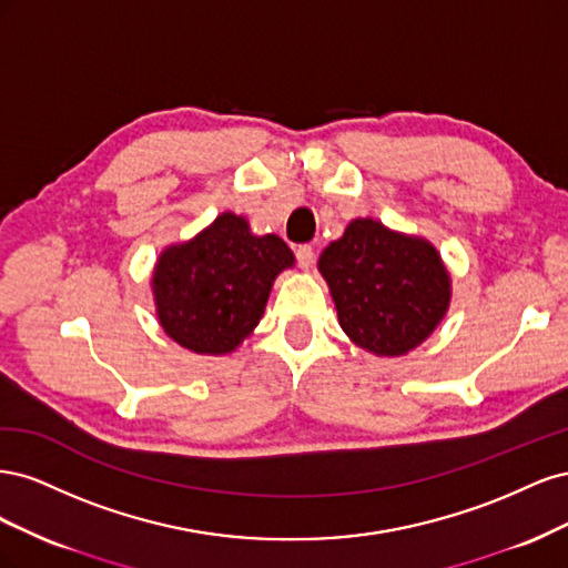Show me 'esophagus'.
Here are the masks:
<instances>
[{"label": "esophagus", "instance_id": "obj_1", "mask_svg": "<svg viewBox=\"0 0 568 568\" xmlns=\"http://www.w3.org/2000/svg\"><path fill=\"white\" fill-rule=\"evenodd\" d=\"M296 257H298V265H301L303 270H311V267H313V263H315V248H313V246H307V244H303V246H298Z\"/></svg>", "mask_w": 568, "mask_h": 568}]
</instances>
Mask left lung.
I'll return each mask as SVG.
<instances>
[{
	"label": "left lung",
	"mask_w": 568,
	"mask_h": 568,
	"mask_svg": "<svg viewBox=\"0 0 568 568\" xmlns=\"http://www.w3.org/2000/svg\"><path fill=\"white\" fill-rule=\"evenodd\" d=\"M341 329L372 355L400 357L432 336L448 315L453 280L424 236L374 217L348 222L317 261Z\"/></svg>",
	"instance_id": "left-lung-1"
}]
</instances>
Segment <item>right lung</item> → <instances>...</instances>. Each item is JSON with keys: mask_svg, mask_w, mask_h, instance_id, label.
Returning a JSON list of instances; mask_svg holds the SVG:
<instances>
[{"mask_svg": "<svg viewBox=\"0 0 568 568\" xmlns=\"http://www.w3.org/2000/svg\"><path fill=\"white\" fill-rule=\"evenodd\" d=\"M296 265L277 234L220 213L186 242L161 251L151 294L161 329L196 355L234 353L261 322L274 280Z\"/></svg>", "mask_w": 568, "mask_h": 568, "instance_id": "add662e5", "label": "right lung"}]
</instances>
